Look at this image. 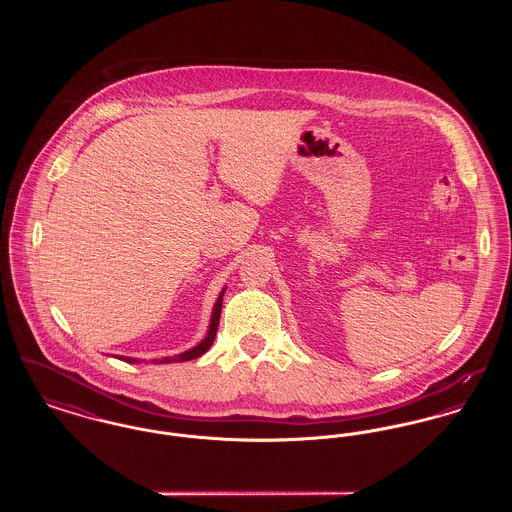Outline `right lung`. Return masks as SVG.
<instances>
[{"label": "right lung", "instance_id": "add662e5", "mask_svg": "<svg viewBox=\"0 0 512 512\" xmlns=\"http://www.w3.org/2000/svg\"><path fill=\"white\" fill-rule=\"evenodd\" d=\"M222 295L224 292L220 293L219 299H217V303H215V309H213V317H211V326H209V332H207V336H205V340L201 341L199 345H195L194 349H190V351H186V353H180V355H176V357H165V359H155V361H151V363H182V361H192V359H197V357H201L211 345H213V341H215V336H217V328H219V318H220V309H222ZM121 361H126V363H140L138 359H132V357H121Z\"/></svg>", "mask_w": 512, "mask_h": 512}]
</instances>
